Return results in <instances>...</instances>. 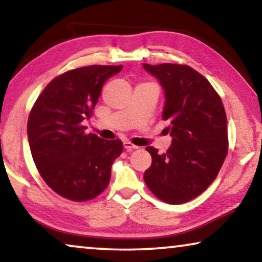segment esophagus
I'll list each match as a JSON object with an SVG mask.
<instances>
[{
    "instance_id": "esophagus-1",
    "label": "esophagus",
    "mask_w": 262,
    "mask_h": 262,
    "mask_svg": "<svg viewBox=\"0 0 262 262\" xmlns=\"http://www.w3.org/2000/svg\"><path fill=\"white\" fill-rule=\"evenodd\" d=\"M123 145H124V149L126 150V151H132V150H135V149H138V146H136V145H134L132 144V143H130V142H124L123 143Z\"/></svg>"
}]
</instances>
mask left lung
<instances>
[{
    "instance_id": "1",
    "label": "left lung",
    "mask_w": 262,
    "mask_h": 262,
    "mask_svg": "<svg viewBox=\"0 0 262 262\" xmlns=\"http://www.w3.org/2000/svg\"><path fill=\"white\" fill-rule=\"evenodd\" d=\"M142 66L163 88L162 118L170 121L167 128L171 136L166 154L146 146L152 162L143 178L162 202H189L212 184L228 154L223 102L210 82L191 67Z\"/></svg>"
}]
</instances>
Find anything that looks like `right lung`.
Returning <instances> with one entry per match:
<instances>
[{
    "instance_id": "add662e5",
    "label": "right lung",
    "mask_w": 262,
    "mask_h": 262,
    "mask_svg": "<svg viewBox=\"0 0 262 262\" xmlns=\"http://www.w3.org/2000/svg\"><path fill=\"white\" fill-rule=\"evenodd\" d=\"M123 66H89L67 71L46 85L27 123L32 157L41 178L57 194L74 202L98 196L108 185L114 160L123 152L119 139L85 135L105 82Z\"/></svg>"
}]
</instances>
